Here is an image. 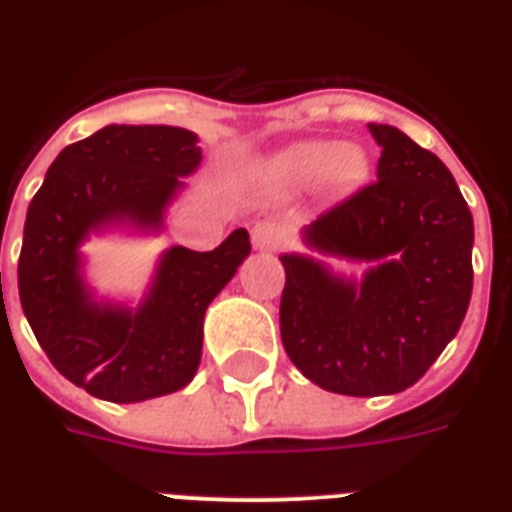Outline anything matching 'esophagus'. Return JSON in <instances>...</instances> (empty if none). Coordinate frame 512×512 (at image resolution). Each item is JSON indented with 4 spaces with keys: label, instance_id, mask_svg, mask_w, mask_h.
I'll return each mask as SVG.
<instances>
[{
    "label": "esophagus",
    "instance_id": "1",
    "mask_svg": "<svg viewBox=\"0 0 512 512\" xmlns=\"http://www.w3.org/2000/svg\"><path fill=\"white\" fill-rule=\"evenodd\" d=\"M252 244L257 249H281L287 244V231L276 223H257L252 228Z\"/></svg>",
    "mask_w": 512,
    "mask_h": 512
}]
</instances>
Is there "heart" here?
Segmentation results:
<instances>
[{
    "instance_id": "heart-1",
    "label": "heart",
    "mask_w": 512,
    "mask_h": 512,
    "mask_svg": "<svg viewBox=\"0 0 512 512\" xmlns=\"http://www.w3.org/2000/svg\"><path fill=\"white\" fill-rule=\"evenodd\" d=\"M281 175L292 180H311V177L329 172L335 180H350L364 170V154L353 146H329V143H308L289 151L279 162Z\"/></svg>"
}]
</instances>
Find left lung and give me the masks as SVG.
<instances>
[{"label": "left lung", "instance_id": "left-lung-1", "mask_svg": "<svg viewBox=\"0 0 512 512\" xmlns=\"http://www.w3.org/2000/svg\"><path fill=\"white\" fill-rule=\"evenodd\" d=\"M369 132L382 148L377 180L321 212L303 239L377 265L356 284L311 257L281 255L284 350L342 396L412 388L457 335L473 292V215L452 172L390 124Z\"/></svg>", "mask_w": 512, "mask_h": 512}]
</instances>
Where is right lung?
Returning a JSON list of instances; mask_svg holds the SVG:
<instances>
[{"label": "right lung", "mask_w": 512, "mask_h": 512, "mask_svg": "<svg viewBox=\"0 0 512 512\" xmlns=\"http://www.w3.org/2000/svg\"><path fill=\"white\" fill-rule=\"evenodd\" d=\"M196 143L183 127L108 124L63 148L28 204L20 305L52 366L90 396L135 404L185 388L199 369L207 305L252 249L244 228L212 252L167 249L135 311L95 303L84 287L79 244L114 223L159 228L180 177L199 167Z\"/></svg>", "instance_id": "obj_1"}]
</instances>
